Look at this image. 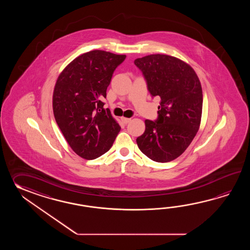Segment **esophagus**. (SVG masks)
<instances>
[{"label": "esophagus", "mask_w": 250, "mask_h": 250, "mask_svg": "<svg viewBox=\"0 0 250 250\" xmlns=\"http://www.w3.org/2000/svg\"><path fill=\"white\" fill-rule=\"evenodd\" d=\"M122 121H123V123H124V124H127V123H129V122L131 121V119H130V118L123 117L122 118Z\"/></svg>", "instance_id": "1"}]
</instances>
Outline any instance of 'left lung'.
I'll list each match as a JSON object with an SVG mask.
<instances>
[{
  "label": "left lung",
  "mask_w": 250,
  "mask_h": 250,
  "mask_svg": "<svg viewBox=\"0 0 250 250\" xmlns=\"http://www.w3.org/2000/svg\"><path fill=\"white\" fill-rule=\"evenodd\" d=\"M151 96L161 98L158 118L146 120V130L137 138L140 151L158 163L179 157L199 129L202 116L201 83L191 66L165 54L136 59Z\"/></svg>",
  "instance_id": "obj_1"
}]
</instances>
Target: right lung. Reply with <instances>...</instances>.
<instances>
[{
    "instance_id": "obj_1",
    "label": "right lung",
    "mask_w": 250,
    "mask_h": 250,
    "mask_svg": "<svg viewBox=\"0 0 250 250\" xmlns=\"http://www.w3.org/2000/svg\"><path fill=\"white\" fill-rule=\"evenodd\" d=\"M125 58L90 51L74 59L59 75L53 95L54 118L69 146L84 159L106 153L121 130L103 100L113 71Z\"/></svg>"
}]
</instances>
